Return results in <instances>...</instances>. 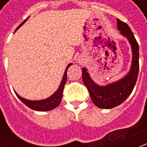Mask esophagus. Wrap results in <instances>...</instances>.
Instances as JSON below:
<instances>
[{
	"mask_svg": "<svg viewBox=\"0 0 147 147\" xmlns=\"http://www.w3.org/2000/svg\"><path fill=\"white\" fill-rule=\"evenodd\" d=\"M79 62H80V64H84V61H83V59H80V60H79Z\"/></svg>",
	"mask_w": 147,
	"mask_h": 147,
	"instance_id": "34e87169",
	"label": "esophagus"
}]
</instances>
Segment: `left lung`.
<instances>
[{
    "label": "left lung",
    "instance_id": "1",
    "mask_svg": "<svg viewBox=\"0 0 147 147\" xmlns=\"http://www.w3.org/2000/svg\"><path fill=\"white\" fill-rule=\"evenodd\" d=\"M117 28L127 38L132 51V61L128 73L117 82L99 86L90 76L86 67H83L82 77L94 104L101 109H112L120 105L131 94L139 74V44L128 25L117 19Z\"/></svg>",
    "mask_w": 147,
    "mask_h": 147
}]
</instances>
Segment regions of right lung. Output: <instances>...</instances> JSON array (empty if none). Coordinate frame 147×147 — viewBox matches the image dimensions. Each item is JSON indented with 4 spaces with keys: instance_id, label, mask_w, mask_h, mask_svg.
<instances>
[{
    "instance_id": "right-lung-1",
    "label": "right lung",
    "mask_w": 147,
    "mask_h": 147,
    "mask_svg": "<svg viewBox=\"0 0 147 147\" xmlns=\"http://www.w3.org/2000/svg\"><path fill=\"white\" fill-rule=\"evenodd\" d=\"M27 20H25L22 23V24L19 26V27L16 28V31L20 28V27L23 25V24ZM71 63L68 64L65 69V71H64V76H63V78H62V80H61V83L60 84V86L57 89V90L53 94H52L50 97H49L47 98L43 99V100H39V101H31V100H27V99H25L24 98H22L17 93H16V94L17 96L19 99L22 101V102H24L25 105H27V107H29L31 109L36 111H49L53 109L57 108L58 105L61 104V100H62V94H63V90H64V85L66 83V81H67V68L70 67L71 65Z\"/></svg>"
}]
</instances>
